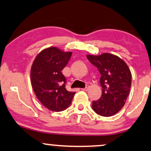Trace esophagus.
<instances>
[{"instance_id":"obj_1","label":"esophagus","mask_w":151,"mask_h":151,"mask_svg":"<svg viewBox=\"0 0 151 151\" xmlns=\"http://www.w3.org/2000/svg\"><path fill=\"white\" fill-rule=\"evenodd\" d=\"M89 89H90V86H87L86 87H85V88L82 89V90H83V91H87V90H89Z\"/></svg>"}]
</instances>
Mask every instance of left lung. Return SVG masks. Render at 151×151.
I'll return each instance as SVG.
<instances>
[{
	"mask_svg": "<svg viewBox=\"0 0 151 151\" xmlns=\"http://www.w3.org/2000/svg\"><path fill=\"white\" fill-rule=\"evenodd\" d=\"M87 58L101 73L102 94L99 99L92 102V109L101 116H112L122 109L129 95L132 84L129 68L113 54L87 55Z\"/></svg>",
	"mask_w": 151,
	"mask_h": 151,
	"instance_id": "obj_1",
	"label": "left lung"
}]
</instances>
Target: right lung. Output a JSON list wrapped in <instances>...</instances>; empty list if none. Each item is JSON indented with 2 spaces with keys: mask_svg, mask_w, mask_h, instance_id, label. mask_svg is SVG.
<instances>
[{
  "mask_svg": "<svg viewBox=\"0 0 151 151\" xmlns=\"http://www.w3.org/2000/svg\"><path fill=\"white\" fill-rule=\"evenodd\" d=\"M71 55L72 52L50 47L38 54L31 66L33 91L40 103L50 111L59 112L66 109L76 94L65 88L66 78L61 73Z\"/></svg>",
  "mask_w": 151,
  "mask_h": 151,
  "instance_id": "1",
  "label": "right lung"
}]
</instances>
